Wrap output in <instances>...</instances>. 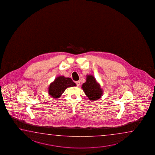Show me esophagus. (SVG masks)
Listing matches in <instances>:
<instances>
[{
  "label": "esophagus",
  "mask_w": 155,
  "mask_h": 155,
  "mask_svg": "<svg viewBox=\"0 0 155 155\" xmlns=\"http://www.w3.org/2000/svg\"><path fill=\"white\" fill-rule=\"evenodd\" d=\"M75 83H76V86L78 87H79L80 86V82L79 81H78L75 82Z\"/></svg>",
  "instance_id": "34e87169"
}]
</instances>
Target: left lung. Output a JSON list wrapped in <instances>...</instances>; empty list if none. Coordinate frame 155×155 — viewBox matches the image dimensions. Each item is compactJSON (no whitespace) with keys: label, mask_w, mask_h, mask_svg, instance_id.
<instances>
[{"label":"left lung","mask_w":155,"mask_h":155,"mask_svg":"<svg viewBox=\"0 0 155 155\" xmlns=\"http://www.w3.org/2000/svg\"><path fill=\"white\" fill-rule=\"evenodd\" d=\"M81 88L89 100L92 101L98 100L103 94L100 84L97 81L94 76L91 74L87 75L86 81L82 84Z\"/></svg>","instance_id":"8db88e82"}]
</instances>
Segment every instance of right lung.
Returning a JSON list of instances; mask_svg holds the SVG:
<instances>
[{
    "label": "right lung",
    "instance_id": "1",
    "mask_svg": "<svg viewBox=\"0 0 155 155\" xmlns=\"http://www.w3.org/2000/svg\"><path fill=\"white\" fill-rule=\"evenodd\" d=\"M76 86L71 78L64 76H58L49 85L48 93L50 96L56 99L60 97L66 88Z\"/></svg>",
    "mask_w": 155,
    "mask_h": 155
}]
</instances>
